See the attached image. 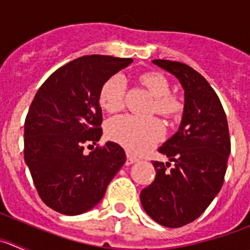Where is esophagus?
<instances>
[{
    "instance_id": "obj_1",
    "label": "esophagus",
    "mask_w": 250,
    "mask_h": 250,
    "mask_svg": "<svg viewBox=\"0 0 250 250\" xmlns=\"http://www.w3.org/2000/svg\"><path fill=\"white\" fill-rule=\"evenodd\" d=\"M136 161H138V159L134 158V156H131V155H129V154H127L126 163H125V164H126V165H131V164H134V163H136Z\"/></svg>"
}]
</instances>
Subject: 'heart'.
Masks as SVG:
<instances>
[{
    "instance_id": "b5f03b06",
    "label": "heart",
    "mask_w": 250,
    "mask_h": 250,
    "mask_svg": "<svg viewBox=\"0 0 250 250\" xmlns=\"http://www.w3.org/2000/svg\"><path fill=\"white\" fill-rule=\"evenodd\" d=\"M140 83L154 96L150 111L174 119L184 110V101L179 95L170 92V81L159 71H147L140 75ZM125 80L120 75L111 76L101 87L100 104L106 111L123 109L125 103ZM164 125L156 118H136L120 115L106 125V134L111 140L126 147L132 154H143L151 149L164 136Z\"/></svg>"
}]
</instances>
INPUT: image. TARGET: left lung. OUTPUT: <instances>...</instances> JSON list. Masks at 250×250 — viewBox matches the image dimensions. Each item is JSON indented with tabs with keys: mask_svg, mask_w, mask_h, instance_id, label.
Returning <instances> with one entry per match:
<instances>
[{
	"mask_svg": "<svg viewBox=\"0 0 250 250\" xmlns=\"http://www.w3.org/2000/svg\"><path fill=\"white\" fill-rule=\"evenodd\" d=\"M176 76L185 94L182 124L159 152L171 163L152 161L154 182L141 190V205L152 220L180 228L199 218L224 183L230 136L227 115L214 89L193 67L152 60Z\"/></svg>",
	"mask_w": 250,
	"mask_h": 250,
	"instance_id": "left-lung-1",
	"label": "left lung"
}]
</instances>
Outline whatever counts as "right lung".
<instances>
[{"mask_svg": "<svg viewBox=\"0 0 250 250\" xmlns=\"http://www.w3.org/2000/svg\"><path fill=\"white\" fill-rule=\"evenodd\" d=\"M132 59L89 55L74 60L41 85L25 120V161L40 198L65 215L90 210L125 164L116 143L101 138L100 91ZM93 147L90 154L83 150Z\"/></svg>", "mask_w": 250, "mask_h": 250, "instance_id": "1", "label": "right lung"}]
</instances>
